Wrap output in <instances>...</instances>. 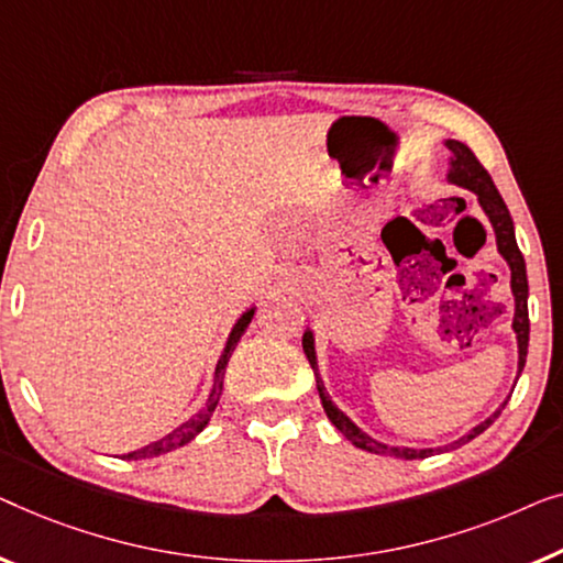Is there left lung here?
<instances>
[{"label": "left lung", "mask_w": 563, "mask_h": 563, "mask_svg": "<svg viewBox=\"0 0 563 563\" xmlns=\"http://www.w3.org/2000/svg\"><path fill=\"white\" fill-rule=\"evenodd\" d=\"M446 147L454 153L451 157V168H449V180L451 184L462 186V188H470V191L477 194L479 206L485 209L489 224L495 229V236H497V250H500V255L508 260L510 265V285H512V296H516V319H512V329H516L518 334V375L526 367V357H528V334H530V321H528V275H526V260H522L520 250H518V242H516V229H512V219H510V211L508 206H505L500 191H497L493 178H489V173L485 170V165L477 161V155L472 153L470 147L464 145V142L459 140H446ZM303 352L308 362H311L313 367V375H316V387H319V398L323 402V410H327L329 421L336 426L339 431L344 433L346 441H352L357 449L369 451V454H387V456H398V459H426L431 456L433 451L439 449H400V446H387V443H379L375 439H369L367 433H362L357 426H354L350 418H346L342 410H339L334 402L329 400L327 395V387L319 379V364H316V352H313V334L311 331H306L303 334ZM505 408V406H503ZM500 408V410H503ZM500 410H495L493 416L487 418L485 423H479L477 429H472L466 437H462L454 443H449V446L443 449H451V446H462V443L472 441L474 437H479L482 431H487L489 426L495 423V418L500 416Z\"/></svg>", "instance_id": "obj_1"}]
</instances>
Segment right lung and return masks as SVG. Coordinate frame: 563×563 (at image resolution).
<instances>
[{
	"instance_id": "obj_1",
	"label": "right lung",
	"mask_w": 563,
	"mask_h": 563,
	"mask_svg": "<svg viewBox=\"0 0 563 563\" xmlns=\"http://www.w3.org/2000/svg\"><path fill=\"white\" fill-rule=\"evenodd\" d=\"M252 316H255V311H252V308H250V311L242 313V319L234 323V329H232V334H229V342H227V346H224V352H221V357H219V362H217V375H213L211 395H209V400H206V406L199 410V413H196L194 418H188L186 423H180L176 431L168 433V437H163L161 441H155V443H147V446H142V449H137V451H130V454H124V459H150V456L168 454V451L186 446L188 441H194L196 437H199V433L203 431V426L209 423L213 408H217V402H219V398H221V387H224V369H227V362H229V357H232L234 346H236V342H240V339H242L244 329L250 327Z\"/></svg>"
}]
</instances>
